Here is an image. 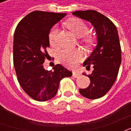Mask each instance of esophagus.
Instances as JSON below:
<instances>
[{"instance_id":"obj_1","label":"esophagus","mask_w":131,"mask_h":131,"mask_svg":"<svg viewBox=\"0 0 131 131\" xmlns=\"http://www.w3.org/2000/svg\"><path fill=\"white\" fill-rule=\"evenodd\" d=\"M73 76H74V77H75V78H77V77H79L80 74L79 73H78V72H77V71H74V72H73Z\"/></svg>"}]
</instances>
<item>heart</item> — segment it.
I'll return each instance as SVG.
<instances>
[{"mask_svg": "<svg viewBox=\"0 0 131 131\" xmlns=\"http://www.w3.org/2000/svg\"><path fill=\"white\" fill-rule=\"evenodd\" d=\"M67 27L71 30L72 33L77 37H82L87 34L88 28L83 21L79 19H74L67 22ZM58 28L57 26H54L52 28L49 33V41L51 44H54L56 41ZM85 42L90 43L92 40L91 37H85ZM59 60L62 63L68 67H74L82 59L83 55L79 52L75 51L71 49L64 48L61 50L58 54Z\"/></svg>", "mask_w": 131, "mask_h": 131, "instance_id": "1", "label": "heart"}]
</instances>
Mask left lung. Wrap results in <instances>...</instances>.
Segmentation results:
<instances>
[{"label":"left lung","mask_w":131,"mask_h":131,"mask_svg":"<svg viewBox=\"0 0 131 131\" xmlns=\"http://www.w3.org/2000/svg\"><path fill=\"white\" fill-rule=\"evenodd\" d=\"M79 18L89 21L96 31L97 45L91 55L84 61L86 69L93 65L94 70L88 77V88L80 89L81 95L95 100L104 96L115 82L121 62V50L116 27L107 17L95 10L76 11ZM83 75L86 76L85 73Z\"/></svg>","instance_id":"obj_1"}]
</instances>
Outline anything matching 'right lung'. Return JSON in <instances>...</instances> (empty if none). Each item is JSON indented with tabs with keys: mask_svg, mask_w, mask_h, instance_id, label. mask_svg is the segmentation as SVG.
<instances>
[{
	"mask_svg": "<svg viewBox=\"0 0 131 131\" xmlns=\"http://www.w3.org/2000/svg\"><path fill=\"white\" fill-rule=\"evenodd\" d=\"M66 13L34 11L25 16L16 27L13 41V62L19 84L35 100L47 101L55 96L61 79L72 75L60 64L52 71L43 67L49 55V33Z\"/></svg>",
	"mask_w": 131,
	"mask_h": 131,
	"instance_id": "1",
	"label": "right lung"
}]
</instances>
